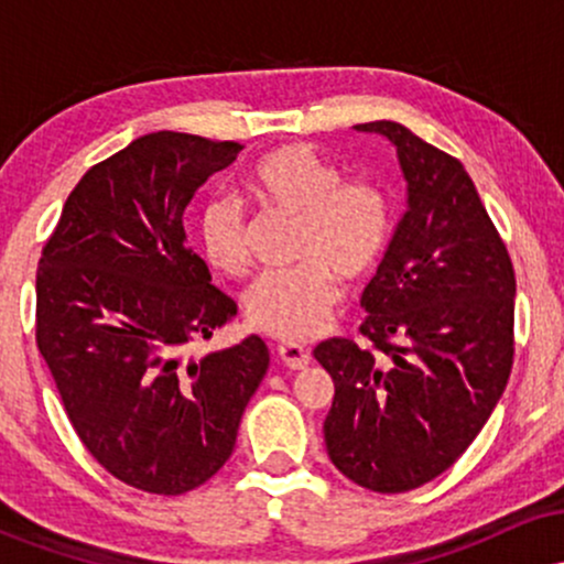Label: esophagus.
Returning <instances> with one entry per match:
<instances>
[{
    "label": "esophagus",
    "mask_w": 564,
    "mask_h": 564,
    "mask_svg": "<svg viewBox=\"0 0 564 564\" xmlns=\"http://www.w3.org/2000/svg\"><path fill=\"white\" fill-rule=\"evenodd\" d=\"M278 358L281 364L291 368V371H302V368L310 366V349H304L302 345H294V341H286V345H278Z\"/></svg>",
    "instance_id": "34e87169"
}]
</instances>
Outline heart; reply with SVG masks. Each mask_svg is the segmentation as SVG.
I'll list each match as a JSON object with an SVG mask.
<instances>
[{"label":"heart","mask_w":564,"mask_h":564,"mask_svg":"<svg viewBox=\"0 0 564 564\" xmlns=\"http://www.w3.org/2000/svg\"><path fill=\"white\" fill-rule=\"evenodd\" d=\"M251 204L300 219L296 260L262 275L246 294V318L275 339L302 341L326 326L341 300L339 275L358 281L377 268L392 232V204L371 180H345L313 148L283 145L243 177ZM206 260L228 275L249 268L246 225L232 200L215 198L198 217Z\"/></svg>","instance_id":"heart-1"}]
</instances>
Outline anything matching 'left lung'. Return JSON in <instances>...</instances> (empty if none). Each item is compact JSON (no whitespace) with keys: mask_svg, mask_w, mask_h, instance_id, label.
<instances>
[{"mask_svg":"<svg viewBox=\"0 0 564 564\" xmlns=\"http://www.w3.org/2000/svg\"><path fill=\"white\" fill-rule=\"evenodd\" d=\"M398 153L405 212L364 291L373 347L328 339V458L377 494L435 480L469 448L509 381L514 270L458 159L398 121H368Z\"/></svg>","mask_w":564,"mask_h":564,"instance_id":"8db88e82","label":"left lung"}]
</instances>
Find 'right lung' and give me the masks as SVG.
Masks as SVG:
<instances>
[{
  "label": "right lung",
  "mask_w": 564,
  "mask_h": 564,
  "mask_svg": "<svg viewBox=\"0 0 564 564\" xmlns=\"http://www.w3.org/2000/svg\"><path fill=\"white\" fill-rule=\"evenodd\" d=\"M238 151L142 134L84 174L39 260L36 345L68 422L102 467L145 494L180 496L217 475L270 366L257 334L185 358L187 341L236 315L187 249L183 217Z\"/></svg>",
  "instance_id": "right-lung-1"
}]
</instances>
